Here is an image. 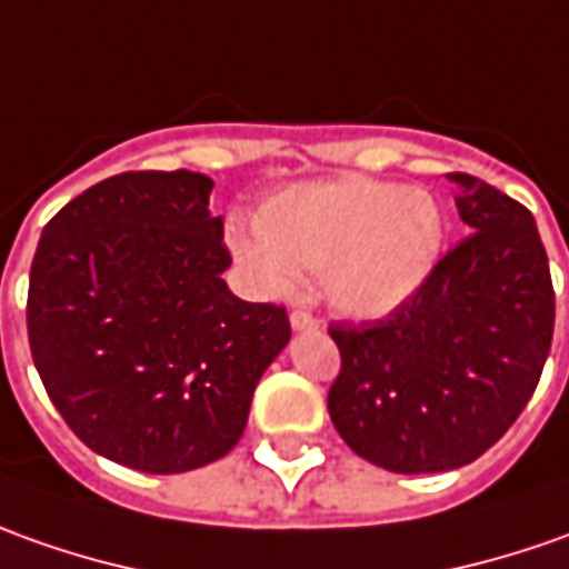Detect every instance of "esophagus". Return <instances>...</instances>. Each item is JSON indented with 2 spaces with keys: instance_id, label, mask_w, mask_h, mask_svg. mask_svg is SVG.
<instances>
[{
  "instance_id": "1",
  "label": "esophagus",
  "mask_w": 569,
  "mask_h": 569,
  "mask_svg": "<svg viewBox=\"0 0 569 569\" xmlns=\"http://www.w3.org/2000/svg\"><path fill=\"white\" fill-rule=\"evenodd\" d=\"M289 323H292V330H317V317L311 311H305V308H296L292 315H289Z\"/></svg>"
}]
</instances>
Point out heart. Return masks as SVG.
Returning a JSON list of instances; mask_svg holds the SVG:
<instances>
[{"mask_svg": "<svg viewBox=\"0 0 569 569\" xmlns=\"http://www.w3.org/2000/svg\"><path fill=\"white\" fill-rule=\"evenodd\" d=\"M446 246V214L423 189L330 180L286 189L236 236L239 261L273 292L320 273V292L349 317H380L415 296Z\"/></svg>", "mask_w": 569, "mask_h": 569, "instance_id": "b5f03b06", "label": "heart"}]
</instances>
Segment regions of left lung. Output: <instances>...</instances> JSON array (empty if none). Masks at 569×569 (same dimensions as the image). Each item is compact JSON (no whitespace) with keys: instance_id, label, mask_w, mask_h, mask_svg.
I'll use <instances>...</instances> for the list:
<instances>
[{"instance_id":"obj_1","label":"left lung","mask_w":569,"mask_h":569,"mask_svg":"<svg viewBox=\"0 0 569 569\" xmlns=\"http://www.w3.org/2000/svg\"><path fill=\"white\" fill-rule=\"evenodd\" d=\"M470 227L405 305L330 323L327 408L346 446L392 473L477 461L527 408L555 336V286L536 220L470 173H448Z\"/></svg>"}]
</instances>
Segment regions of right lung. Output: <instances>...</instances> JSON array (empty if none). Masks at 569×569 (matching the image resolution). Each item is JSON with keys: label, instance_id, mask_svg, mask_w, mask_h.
<instances>
[{"label": "right lung", "instance_id": "right-lung-1", "mask_svg": "<svg viewBox=\"0 0 569 569\" xmlns=\"http://www.w3.org/2000/svg\"><path fill=\"white\" fill-rule=\"evenodd\" d=\"M211 180L127 171L64 204L30 264L27 339L73 436L142 473H183L239 442L261 373L289 342L283 305L223 283Z\"/></svg>", "mask_w": 569, "mask_h": 569}]
</instances>
